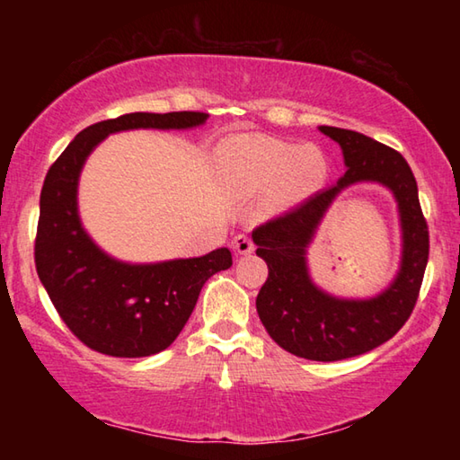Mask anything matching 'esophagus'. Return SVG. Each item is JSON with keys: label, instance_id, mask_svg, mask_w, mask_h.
Segmentation results:
<instances>
[{"label": "esophagus", "instance_id": "obj_1", "mask_svg": "<svg viewBox=\"0 0 460 460\" xmlns=\"http://www.w3.org/2000/svg\"><path fill=\"white\" fill-rule=\"evenodd\" d=\"M253 247H255V245H253L252 237H247V235H237L235 239H233V249H235V252H237L239 255L252 253Z\"/></svg>", "mask_w": 460, "mask_h": 460}]
</instances>
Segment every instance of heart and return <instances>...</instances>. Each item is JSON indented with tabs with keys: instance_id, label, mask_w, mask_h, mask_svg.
Returning <instances> with one entry per match:
<instances>
[{
	"instance_id": "obj_1",
	"label": "heart",
	"mask_w": 460,
	"mask_h": 460,
	"mask_svg": "<svg viewBox=\"0 0 460 460\" xmlns=\"http://www.w3.org/2000/svg\"><path fill=\"white\" fill-rule=\"evenodd\" d=\"M229 181L247 192L274 190L278 205L308 199L329 176V160L316 146H302L261 134H239L219 146Z\"/></svg>"
}]
</instances>
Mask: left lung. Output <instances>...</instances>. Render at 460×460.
Segmentation results:
<instances>
[{
    "mask_svg": "<svg viewBox=\"0 0 460 460\" xmlns=\"http://www.w3.org/2000/svg\"><path fill=\"white\" fill-rule=\"evenodd\" d=\"M318 129L341 146L347 172L331 189L253 229L255 253L270 270L255 306L270 337L288 353L310 361H341L384 345L406 324L422 286L430 241L416 178L400 152L359 131ZM357 181H377L393 190L401 213L402 261L399 276L381 295L337 299L312 282L305 252L333 199Z\"/></svg>",
    "mask_w": 460,
    "mask_h": 460,
    "instance_id": "obj_1",
    "label": "left lung"
}]
</instances>
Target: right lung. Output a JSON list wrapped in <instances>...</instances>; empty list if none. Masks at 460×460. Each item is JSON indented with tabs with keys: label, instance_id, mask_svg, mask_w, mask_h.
<instances>
[{
	"label": "right lung",
	"instance_id": "1",
	"mask_svg": "<svg viewBox=\"0 0 460 460\" xmlns=\"http://www.w3.org/2000/svg\"><path fill=\"white\" fill-rule=\"evenodd\" d=\"M200 111L128 113L76 134L50 166L40 192L34 261L57 313L76 339L111 357L164 351L184 329L200 288L231 268L227 247L189 260L126 263L107 255L83 229L76 186L84 160L109 134L126 129H190Z\"/></svg>",
	"mask_w": 460,
	"mask_h": 460
}]
</instances>
